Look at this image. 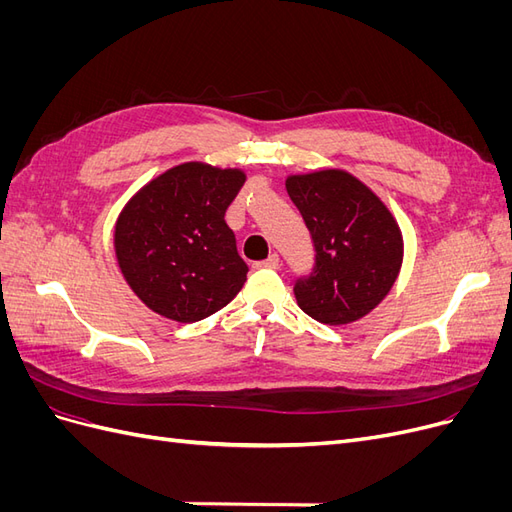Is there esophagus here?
I'll list each match as a JSON object with an SVG mask.
<instances>
[{"mask_svg":"<svg viewBox=\"0 0 512 512\" xmlns=\"http://www.w3.org/2000/svg\"><path fill=\"white\" fill-rule=\"evenodd\" d=\"M254 267H256V269H277V267H280V256L271 254V256L265 258V260H258Z\"/></svg>","mask_w":512,"mask_h":512,"instance_id":"1","label":"esophagus"}]
</instances>
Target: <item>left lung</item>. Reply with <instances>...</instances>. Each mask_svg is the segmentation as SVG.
<instances>
[{"label": "left lung", "mask_w": 512, "mask_h": 512, "mask_svg": "<svg viewBox=\"0 0 512 512\" xmlns=\"http://www.w3.org/2000/svg\"><path fill=\"white\" fill-rule=\"evenodd\" d=\"M286 190L316 250L312 271L294 282L299 307L331 327L363 318L389 294L404 258L391 211L344 170L288 177Z\"/></svg>", "instance_id": "obj_1"}]
</instances>
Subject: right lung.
I'll use <instances>...</instances> for the list:
<instances>
[{
    "label": "right lung",
    "instance_id": "right-lung-1",
    "mask_svg": "<svg viewBox=\"0 0 512 512\" xmlns=\"http://www.w3.org/2000/svg\"><path fill=\"white\" fill-rule=\"evenodd\" d=\"M241 170L188 162L149 181L115 226L123 277L149 309L196 322L237 297L247 265L224 220Z\"/></svg>",
    "mask_w": 512,
    "mask_h": 512
}]
</instances>
